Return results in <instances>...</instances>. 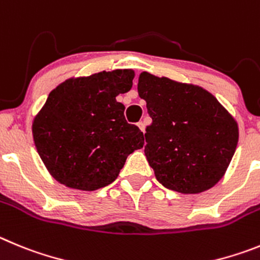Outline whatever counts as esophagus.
<instances>
[{
    "instance_id": "esophagus-1",
    "label": "esophagus",
    "mask_w": 260,
    "mask_h": 260,
    "mask_svg": "<svg viewBox=\"0 0 260 260\" xmlns=\"http://www.w3.org/2000/svg\"><path fill=\"white\" fill-rule=\"evenodd\" d=\"M137 125H139V128L142 131V132H145V123H144V121H139V123H137Z\"/></svg>"
}]
</instances>
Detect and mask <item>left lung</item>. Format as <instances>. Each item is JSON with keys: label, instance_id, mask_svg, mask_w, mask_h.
Masks as SVG:
<instances>
[{"label": "left lung", "instance_id": "obj_1", "mask_svg": "<svg viewBox=\"0 0 260 260\" xmlns=\"http://www.w3.org/2000/svg\"><path fill=\"white\" fill-rule=\"evenodd\" d=\"M139 95L153 123L145 155L156 180L171 190L197 194L225 174L238 142V125L206 89L141 72Z\"/></svg>", "mask_w": 260, "mask_h": 260}]
</instances>
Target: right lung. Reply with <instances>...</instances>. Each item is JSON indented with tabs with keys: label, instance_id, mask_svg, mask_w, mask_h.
Instances as JSON below:
<instances>
[{
	"label": "right lung",
	"instance_id": "obj_1",
	"mask_svg": "<svg viewBox=\"0 0 260 260\" xmlns=\"http://www.w3.org/2000/svg\"><path fill=\"white\" fill-rule=\"evenodd\" d=\"M132 70L72 78L53 89L32 124L37 153L63 185L92 191L118 177L144 146V133L124 118L116 95L132 88Z\"/></svg>",
	"mask_w": 260,
	"mask_h": 260
}]
</instances>
